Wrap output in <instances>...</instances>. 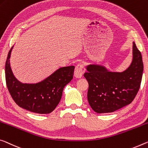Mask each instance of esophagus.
<instances>
[{
    "label": "esophagus",
    "mask_w": 148,
    "mask_h": 148,
    "mask_svg": "<svg viewBox=\"0 0 148 148\" xmlns=\"http://www.w3.org/2000/svg\"><path fill=\"white\" fill-rule=\"evenodd\" d=\"M86 71V69L82 63H79L76 65L74 70V76L76 78H81Z\"/></svg>",
    "instance_id": "34e87169"
}]
</instances>
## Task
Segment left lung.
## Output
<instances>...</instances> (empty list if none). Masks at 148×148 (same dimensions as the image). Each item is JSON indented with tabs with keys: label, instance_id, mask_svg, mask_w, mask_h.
Instances as JSON below:
<instances>
[{
	"label": "left lung",
	"instance_id": "1",
	"mask_svg": "<svg viewBox=\"0 0 148 148\" xmlns=\"http://www.w3.org/2000/svg\"><path fill=\"white\" fill-rule=\"evenodd\" d=\"M143 70L142 54L135 43L132 64L125 71L111 72L101 66H88L84 76L89 84L88 100L91 109L107 113L131 103L140 89Z\"/></svg>",
	"mask_w": 148,
	"mask_h": 148
}]
</instances>
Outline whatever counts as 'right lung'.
Wrapping results in <instances>:
<instances>
[{
    "mask_svg": "<svg viewBox=\"0 0 148 148\" xmlns=\"http://www.w3.org/2000/svg\"><path fill=\"white\" fill-rule=\"evenodd\" d=\"M8 52L5 64L6 86L13 100L18 106L39 114H49L59 103L64 86L74 76V66L62 67L41 82L22 84L15 78L11 70Z\"/></svg>",
    "mask_w": 148,
    "mask_h": 148,
    "instance_id": "obj_1",
    "label": "right lung"
}]
</instances>
